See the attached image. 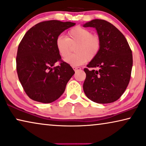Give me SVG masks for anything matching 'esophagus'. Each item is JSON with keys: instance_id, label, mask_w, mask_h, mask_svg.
<instances>
[{"instance_id": "1", "label": "esophagus", "mask_w": 146, "mask_h": 146, "mask_svg": "<svg viewBox=\"0 0 146 146\" xmlns=\"http://www.w3.org/2000/svg\"><path fill=\"white\" fill-rule=\"evenodd\" d=\"M73 69H74V70L75 72H77L78 70H81V68H80V67L73 66Z\"/></svg>"}]
</instances>
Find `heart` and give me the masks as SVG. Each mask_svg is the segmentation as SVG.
<instances>
[{"instance_id": "b5f03b06", "label": "heart", "mask_w": 146, "mask_h": 146, "mask_svg": "<svg viewBox=\"0 0 146 146\" xmlns=\"http://www.w3.org/2000/svg\"><path fill=\"white\" fill-rule=\"evenodd\" d=\"M72 46L75 47V54L69 56ZM101 47V41L99 35L92 34L90 30L80 26L71 29L67 37L59 35L56 39V47L59 54L72 66L81 65L88 60H93L98 56Z\"/></svg>"}]
</instances>
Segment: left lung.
I'll list each match as a JSON object with an SVG mask.
<instances>
[{
    "label": "left lung",
    "instance_id": "obj_1",
    "mask_svg": "<svg viewBox=\"0 0 146 146\" xmlns=\"http://www.w3.org/2000/svg\"><path fill=\"white\" fill-rule=\"evenodd\" d=\"M96 28L101 41L100 51L84 68L86 78L83 89L94 102L113 103L123 94L129 84L133 60L127 40L115 26L95 19L83 25ZM99 68V70L88 68Z\"/></svg>",
    "mask_w": 146,
    "mask_h": 146
}]
</instances>
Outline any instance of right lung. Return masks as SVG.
<instances>
[{"instance_id": "1", "label": "right lung", "mask_w": 146, "mask_h": 146, "mask_svg": "<svg viewBox=\"0 0 146 146\" xmlns=\"http://www.w3.org/2000/svg\"><path fill=\"white\" fill-rule=\"evenodd\" d=\"M75 24L58 20L45 21L29 29L22 38L17 52L16 70L19 80L30 99L49 103L64 93L75 72L61 60L56 39ZM57 62L60 65L54 67Z\"/></svg>"}]
</instances>
